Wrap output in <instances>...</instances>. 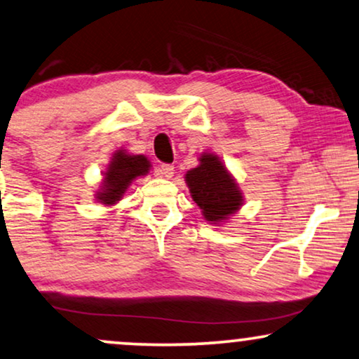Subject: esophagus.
<instances>
[{
    "label": "esophagus",
    "mask_w": 359,
    "mask_h": 359,
    "mask_svg": "<svg viewBox=\"0 0 359 359\" xmlns=\"http://www.w3.org/2000/svg\"><path fill=\"white\" fill-rule=\"evenodd\" d=\"M157 171H158V175L162 176V178H167V180H170L171 176H173V173H175V168H173V165H167V163H163V165H160Z\"/></svg>",
    "instance_id": "1"
}]
</instances>
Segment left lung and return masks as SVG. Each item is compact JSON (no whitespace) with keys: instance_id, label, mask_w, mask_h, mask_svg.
Returning <instances> with one entry per match:
<instances>
[{"instance_id":"obj_1","label":"left lung","mask_w":359,"mask_h":359,"mask_svg":"<svg viewBox=\"0 0 359 359\" xmlns=\"http://www.w3.org/2000/svg\"><path fill=\"white\" fill-rule=\"evenodd\" d=\"M184 178L192 201L207 222L228 220L241 209L244 199L240 186L215 154H201L199 165L191 168Z\"/></svg>"}]
</instances>
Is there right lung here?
I'll list each match as a JSON object with an SVG mask.
<instances>
[{
  "label": "right lung",
  "instance_id": "add662e5",
  "mask_svg": "<svg viewBox=\"0 0 359 359\" xmlns=\"http://www.w3.org/2000/svg\"><path fill=\"white\" fill-rule=\"evenodd\" d=\"M150 167L152 165L144 155H133L128 154L126 150H116L113 154L111 162L102 173L103 180L100 189L95 194L97 201L108 207L115 205L118 201L123 199L129 184L139 176L147 175Z\"/></svg>",
  "mask_w": 359,
  "mask_h": 359
}]
</instances>
